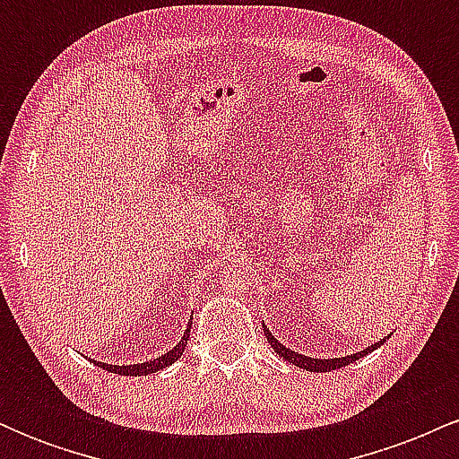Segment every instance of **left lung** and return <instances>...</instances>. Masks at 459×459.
Here are the masks:
<instances>
[{
  "label": "left lung",
  "instance_id": "obj_1",
  "mask_svg": "<svg viewBox=\"0 0 459 459\" xmlns=\"http://www.w3.org/2000/svg\"><path fill=\"white\" fill-rule=\"evenodd\" d=\"M263 330H265V334H267V343L272 345V350L276 351L278 356L284 358V360L291 362V365H296V367H299V368H307V371H317V373L334 371V368H341V367L350 365V362H356L358 358L367 356L368 351L377 350V347H380V345L384 343V341H386V339H384V341H380V343L371 345V347H368V350H365V351H358V354H351V356H345V358H330V360H321V358H308V356L296 354V351L287 350V347H282L281 343H278L276 339H273V336L270 334V330H267L265 325H263Z\"/></svg>",
  "mask_w": 459,
  "mask_h": 459
}]
</instances>
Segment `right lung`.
<instances>
[{
	"label": "right lung",
	"instance_id": "add662e5",
	"mask_svg": "<svg viewBox=\"0 0 459 459\" xmlns=\"http://www.w3.org/2000/svg\"><path fill=\"white\" fill-rule=\"evenodd\" d=\"M189 341V325L186 330V334H183V339L178 341L177 347H172L170 351H166V354L155 358V360H149V362H142V365H127V367H114V365H103V362H94L97 367L105 368V371H112V373H118V376H149V373H155L160 371V368H166L168 365H172V362L178 360L183 354V350H186Z\"/></svg>",
	"mask_w": 459,
	"mask_h": 459
}]
</instances>
